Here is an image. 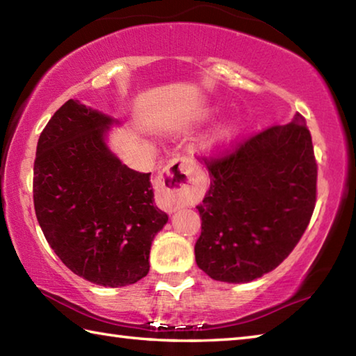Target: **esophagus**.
<instances>
[{
  "mask_svg": "<svg viewBox=\"0 0 356 356\" xmlns=\"http://www.w3.org/2000/svg\"><path fill=\"white\" fill-rule=\"evenodd\" d=\"M193 163L185 156H177L161 174V188L159 191V206L166 212H174L184 202L190 190Z\"/></svg>",
  "mask_w": 356,
  "mask_h": 356,
  "instance_id": "esophagus-1",
  "label": "esophagus"
}]
</instances>
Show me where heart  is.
<instances>
[{"instance_id": "1", "label": "heart", "mask_w": 356, "mask_h": 356, "mask_svg": "<svg viewBox=\"0 0 356 356\" xmlns=\"http://www.w3.org/2000/svg\"><path fill=\"white\" fill-rule=\"evenodd\" d=\"M210 110H207L206 113L202 114V116H209ZM238 119L237 118H226L222 119L221 122H218L215 125V127L210 130V134L206 136V140H204V149L207 150V152H216V150H220L226 146L227 143H231L234 140V136L237 135L238 131Z\"/></svg>"}]
</instances>
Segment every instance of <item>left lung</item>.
<instances>
[{"instance_id":"8db88e82","label":"left lung","mask_w":356,"mask_h":356,"mask_svg":"<svg viewBox=\"0 0 356 356\" xmlns=\"http://www.w3.org/2000/svg\"><path fill=\"white\" fill-rule=\"evenodd\" d=\"M196 264L215 281L242 284L291 254L316 206L317 165L301 114L207 163Z\"/></svg>"}]
</instances>
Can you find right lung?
Segmentation results:
<instances>
[{
	"label": "right lung",
	"mask_w": 356,
	"mask_h": 356,
	"mask_svg": "<svg viewBox=\"0 0 356 356\" xmlns=\"http://www.w3.org/2000/svg\"><path fill=\"white\" fill-rule=\"evenodd\" d=\"M116 125L70 99L40 134L34 161V209L48 245L75 275L104 287L149 273L150 245L168 222L150 172L130 170L108 146Z\"/></svg>",
	"instance_id": "obj_1"
}]
</instances>
